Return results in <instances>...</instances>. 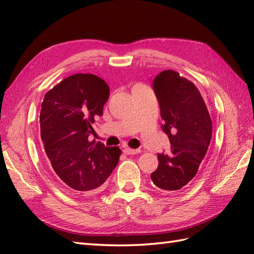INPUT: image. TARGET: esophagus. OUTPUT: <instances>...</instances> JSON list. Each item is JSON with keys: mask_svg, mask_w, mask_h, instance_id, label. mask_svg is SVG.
I'll return each mask as SVG.
<instances>
[{"mask_svg": "<svg viewBox=\"0 0 254 254\" xmlns=\"http://www.w3.org/2000/svg\"><path fill=\"white\" fill-rule=\"evenodd\" d=\"M139 151H140L139 149H132V148H128V147H126V148L123 149V152L127 155H136Z\"/></svg>", "mask_w": 254, "mask_h": 254, "instance_id": "esophagus-1", "label": "esophagus"}]
</instances>
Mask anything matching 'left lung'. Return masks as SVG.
<instances>
[{
  "label": "left lung",
  "mask_w": 254,
  "mask_h": 254,
  "mask_svg": "<svg viewBox=\"0 0 254 254\" xmlns=\"http://www.w3.org/2000/svg\"><path fill=\"white\" fill-rule=\"evenodd\" d=\"M160 106L162 131L170 139V150L158 154L159 166L150 178L166 191L179 190L191 181L207 154L212 138V121L199 90L173 70L154 79Z\"/></svg>",
  "instance_id": "1"
}]
</instances>
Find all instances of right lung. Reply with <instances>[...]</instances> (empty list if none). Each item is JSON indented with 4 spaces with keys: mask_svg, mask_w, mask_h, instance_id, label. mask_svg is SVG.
<instances>
[{
    "mask_svg": "<svg viewBox=\"0 0 254 254\" xmlns=\"http://www.w3.org/2000/svg\"><path fill=\"white\" fill-rule=\"evenodd\" d=\"M109 86L99 76L76 73L45 94L40 113L46 156L63 185L75 193L92 192L119 162V147L88 140L92 123L103 116Z\"/></svg>",
    "mask_w": 254,
    "mask_h": 254,
    "instance_id": "right-lung-1",
    "label": "right lung"
}]
</instances>
